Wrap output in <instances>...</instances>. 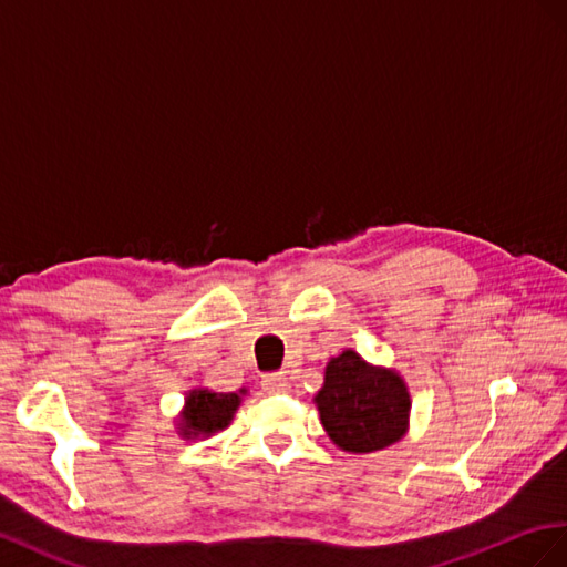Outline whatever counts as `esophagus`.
Here are the masks:
<instances>
[{"instance_id":"esophagus-1","label":"esophagus","mask_w":567,"mask_h":567,"mask_svg":"<svg viewBox=\"0 0 567 567\" xmlns=\"http://www.w3.org/2000/svg\"><path fill=\"white\" fill-rule=\"evenodd\" d=\"M264 390L270 394H282L289 390V378L285 373H268L264 375Z\"/></svg>"}]
</instances>
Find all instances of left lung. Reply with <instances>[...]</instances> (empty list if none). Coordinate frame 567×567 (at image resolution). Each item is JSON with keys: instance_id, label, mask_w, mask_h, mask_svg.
<instances>
[{"instance_id": "8db88e82", "label": "left lung", "mask_w": 567, "mask_h": 567, "mask_svg": "<svg viewBox=\"0 0 567 567\" xmlns=\"http://www.w3.org/2000/svg\"><path fill=\"white\" fill-rule=\"evenodd\" d=\"M313 403L330 440L347 454H373L409 432V384L394 368L344 349L326 365Z\"/></svg>"}]
</instances>
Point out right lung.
Masks as SVG:
<instances>
[{
	"label": "right lung",
	"instance_id": "1",
	"mask_svg": "<svg viewBox=\"0 0 567 567\" xmlns=\"http://www.w3.org/2000/svg\"><path fill=\"white\" fill-rule=\"evenodd\" d=\"M241 396H247L245 386L237 392H214L208 386H194L185 394V406L175 417L177 434L183 440H208L233 423L241 406Z\"/></svg>",
	"mask_w": 567,
	"mask_h": 567
}]
</instances>
